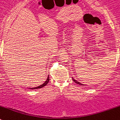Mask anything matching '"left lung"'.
Returning <instances> with one entry per match:
<instances>
[{
  "label": "left lung",
  "instance_id": "8db88e82",
  "mask_svg": "<svg viewBox=\"0 0 120 120\" xmlns=\"http://www.w3.org/2000/svg\"><path fill=\"white\" fill-rule=\"evenodd\" d=\"M72 80H73V81H74V82H75V83H77V84H79V85H83V84H82V83H80V82H77V80H75V79H73V77H72Z\"/></svg>",
  "mask_w": 120,
  "mask_h": 120
}]
</instances>
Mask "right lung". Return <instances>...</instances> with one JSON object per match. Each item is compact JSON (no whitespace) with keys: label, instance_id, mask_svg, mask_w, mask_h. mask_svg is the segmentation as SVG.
I'll return each instance as SVG.
<instances>
[{"label":"right lung","instance_id":"right-lung-1","mask_svg":"<svg viewBox=\"0 0 120 120\" xmlns=\"http://www.w3.org/2000/svg\"><path fill=\"white\" fill-rule=\"evenodd\" d=\"M49 75H48V79H47V80H46L45 82V83H43L42 85H40V86H37V87H35V88H32L31 89H37V88H43V87H44L45 86H46L47 84L48 83V82H49Z\"/></svg>","mask_w":120,"mask_h":120}]
</instances>
